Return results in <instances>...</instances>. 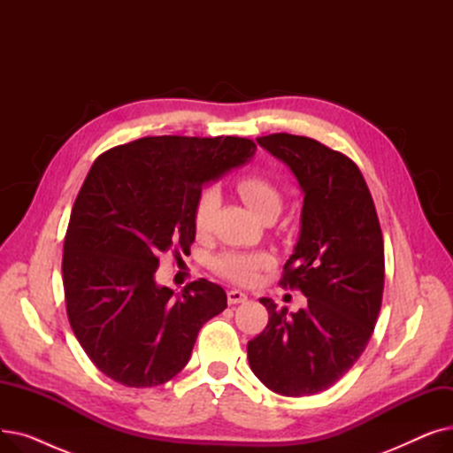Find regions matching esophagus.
I'll return each instance as SVG.
<instances>
[{
  "label": "esophagus",
  "instance_id": "esophagus-1",
  "mask_svg": "<svg viewBox=\"0 0 453 453\" xmlns=\"http://www.w3.org/2000/svg\"><path fill=\"white\" fill-rule=\"evenodd\" d=\"M248 299V296L241 290H229L227 292V303L229 304H239V303H244Z\"/></svg>",
  "mask_w": 453,
  "mask_h": 453
}]
</instances>
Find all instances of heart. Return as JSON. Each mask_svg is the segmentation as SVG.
I'll list each match as a JSON object with an SVG mask.
<instances>
[{
	"label": "heart",
	"instance_id": "heart-1",
	"mask_svg": "<svg viewBox=\"0 0 453 453\" xmlns=\"http://www.w3.org/2000/svg\"><path fill=\"white\" fill-rule=\"evenodd\" d=\"M236 193L244 203L260 219L277 217L282 205L280 188L273 180L260 173H246L234 183ZM220 202L219 190L214 187H205L195 202L193 226L196 233H205L211 227L214 211ZM273 257L268 251H226L212 258L211 268L222 279L242 284H253L260 272L272 268Z\"/></svg>",
	"mask_w": 453,
	"mask_h": 453
}]
</instances>
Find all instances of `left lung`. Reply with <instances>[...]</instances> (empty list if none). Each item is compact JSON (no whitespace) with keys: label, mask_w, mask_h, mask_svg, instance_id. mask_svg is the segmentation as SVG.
<instances>
[{"label":"left lung","mask_w":453,"mask_h":453,"mask_svg":"<svg viewBox=\"0 0 453 453\" xmlns=\"http://www.w3.org/2000/svg\"><path fill=\"white\" fill-rule=\"evenodd\" d=\"M257 142L287 163L303 193L301 236L279 284L299 290L308 306L296 314L263 297L266 328L248 343V360L268 389L316 395L365 350L384 294V236L369 187L349 156L292 134Z\"/></svg>","instance_id":"obj_1"}]
</instances>
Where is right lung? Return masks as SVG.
I'll list each match as a JSON object with an SVG mask.
<instances>
[{
    "mask_svg": "<svg viewBox=\"0 0 453 453\" xmlns=\"http://www.w3.org/2000/svg\"><path fill=\"white\" fill-rule=\"evenodd\" d=\"M248 137H142L103 152L79 190L64 239L62 279L73 334L101 372L127 388L169 382L200 328L227 306L222 287L156 284L159 253L195 242L205 181L255 154Z\"/></svg>",
    "mask_w": 453,
    "mask_h": 453,
    "instance_id": "right-lung-1",
    "label": "right lung"
}]
</instances>
